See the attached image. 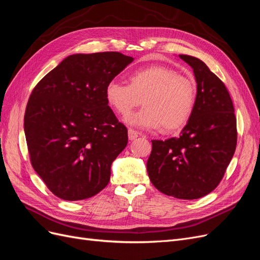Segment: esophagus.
<instances>
[{
    "label": "esophagus",
    "instance_id": "1",
    "mask_svg": "<svg viewBox=\"0 0 260 260\" xmlns=\"http://www.w3.org/2000/svg\"><path fill=\"white\" fill-rule=\"evenodd\" d=\"M128 137H129V140H131V141H132V140H136V139L139 137V132L130 128V129L128 130Z\"/></svg>",
    "mask_w": 260,
    "mask_h": 260
}]
</instances>
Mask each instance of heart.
I'll list each match as a JSON object with an SVG mask.
<instances>
[{
  "label": "heart",
  "mask_w": 260,
  "mask_h": 260,
  "mask_svg": "<svg viewBox=\"0 0 260 260\" xmlns=\"http://www.w3.org/2000/svg\"><path fill=\"white\" fill-rule=\"evenodd\" d=\"M107 104L123 117L142 104L127 122L166 133L182 129L190 120L196 101V85L190 77L166 65H148L129 75V83L111 80L105 88Z\"/></svg>",
  "instance_id": "obj_1"
}]
</instances>
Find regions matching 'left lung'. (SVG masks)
I'll use <instances>...</instances> for the list:
<instances>
[{
    "label": "left lung",
    "instance_id": "obj_1",
    "mask_svg": "<svg viewBox=\"0 0 260 260\" xmlns=\"http://www.w3.org/2000/svg\"><path fill=\"white\" fill-rule=\"evenodd\" d=\"M179 57L193 68L198 83L194 111L179 138L152 141L146 168L161 193L196 200L214 191L224 176L237 147V118L224 83L205 62Z\"/></svg>",
    "mask_w": 260,
    "mask_h": 260
}]
</instances>
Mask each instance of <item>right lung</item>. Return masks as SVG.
Here are the masks:
<instances>
[{
  "label": "right lung",
  "mask_w": 260,
  "mask_h": 260,
  "mask_svg": "<svg viewBox=\"0 0 260 260\" xmlns=\"http://www.w3.org/2000/svg\"><path fill=\"white\" fill-rule=\"evenodd\" d=\"M132 60L119 52L70 55L32 90L23 118L30 161L57 198L85 200L108 184L128 130L105 88Z\"/></svg>",
  "instance_id": "right-lung-1"
}]
</instances>
